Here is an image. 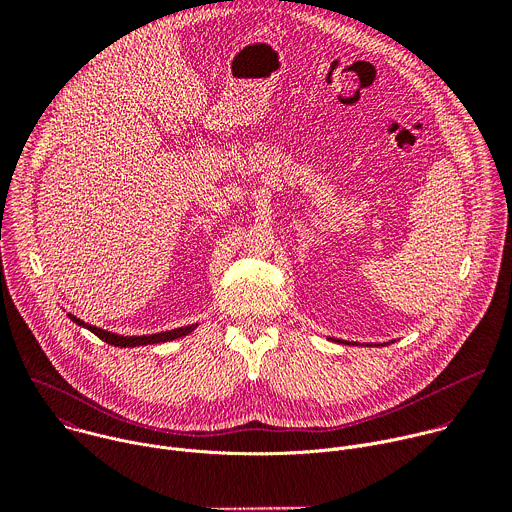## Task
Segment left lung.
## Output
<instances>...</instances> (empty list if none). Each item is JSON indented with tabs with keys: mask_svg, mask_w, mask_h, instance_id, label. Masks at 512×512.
Returning <instances> with one entry per match:
<instances>
[{
	"mask_svg": "<svg viewBox=\"0 0 512 512\" xmlns=\"http://www.w3.org/2000/svg\"><path fill=\"white\" fill-rule=\"evenodd\" d=\"M336 342H340V340H336ZM342 344H350V342H342Z\"/></svg>",
	"mask_w": 512,
	"mask_h": 512,
	"instance_id": "1",
	"label": "left lung"
}]
</instances>
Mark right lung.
<instances>
[{"mask_svg": "<svg viewBox=\"0 0 512 512\" xmlns=\"http://www.w3.org/2000/svg\"><path fill=\"white\" fill-rule=\"evenodd\" d=\"M68 318L91 330L95 336H99L103 342L107 344H113V346H121V348H131V346H145V344H158V342H168V340H176V338H182L186 334H190L198 324H190V326H182V328H174V330H166V332H158V334H145V336H121V334H115V332H107L103 328H97V326H91L83 320H79L77 316L68 314Z\"/></svg>", "mask_w": 512, "mask_h": 512, "instance_id": "right-lung-1", "label": "right lung"}]
</instances>
